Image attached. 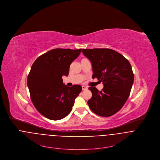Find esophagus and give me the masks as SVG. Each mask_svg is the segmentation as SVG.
<instances>
[{
	"instance_id": "obj_1",
	"label": "esophagus",
	"mask_w": 160,
	"mask_h": 160,
	"mask_svg": "<svg viewBox=\"0 0 160 160\" xmlns=\"http://www.w3.org/2000/svg\"><path fill=\"white\" fill-rule=\"evenodd\" d=\"M87 88H88L87 87L85 86H82V90H86Z\"/></svg>"
}]
</instances>
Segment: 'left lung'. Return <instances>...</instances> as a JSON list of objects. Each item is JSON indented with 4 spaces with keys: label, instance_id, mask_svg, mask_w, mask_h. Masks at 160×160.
I'll use <instances>...</instances> for the list:
<instances>
[{
    "label": "left lung",
    "instance_id": "8db88e82",
    "mask_svg": "<svg viewBox=\"0 0 160 160\" xmlns=\"http://www.w3.org/2000/svg\"><path fill=\"white\" fill-rule=\"evenodd\" d=\"M82 52L92 63V78H97L104 86L101 91L88 88L92 97L88 105L98 116H111L122 109L130 94L134 81L130 63L111 49H82Z\"/></svg>",
    "mask_w": 160,
    "mask_h": 160
}]
</instances>
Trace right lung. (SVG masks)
Instances as JSON below:
<instances>
[{
  "instance_id": "1",
  "label": "right lung",
  "mask_w": 160,
  "mask_h": 160,
  "mask_svg": "<svg viewBox=\"0 0 160 160\" xmlns=\"http://www.w3.org/2000/svg\"><path fill=\"white\" fill-rule=\"evenodd\" d=\"M81 52V49H54L38 57L32 65L27 81L31 100L37 110L50 120L67 116L82 90L80 85L67 86L62 78L68 75L71 63Z\"/></svg>"
}]
</instances>
